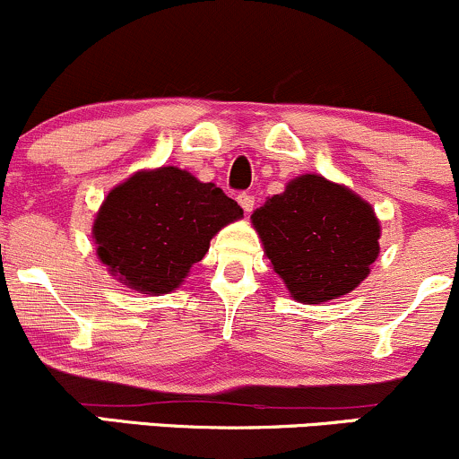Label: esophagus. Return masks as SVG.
<instances>
[{"mask_svg":"<svg viewBox=\"0 0 459 459\" xmlns=\"http://www.w3.org/2000/svg\"><path fill=\"white\" fill-rule=\"evenodd\" d=\"M237 203L241 204V209H244L246 213H250L252 209H255V196H252V194H247V192H241L239 196H237Z\"/></svg>","mask_w":459,"mask_h":459,"instance_id":"esophagus-1","label":"esophagus"}]
</instances>
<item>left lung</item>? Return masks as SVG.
<instances>
[{"instance_id":"left-lung-1","label":"left lung","mask_w":459,"mask_h":459,"mask_svg":"<svg viewBox=\"0 0 459 459\" xmlns=\"http://www.w3.org/2000/svg\"><path fill=\"white\" fill-rule=\"evenodd\" d=\"M273 272L298 302L354 291L380 255V222L367 200L319 175L287 183L252 213Z\"/></svg>"}]
</instances>
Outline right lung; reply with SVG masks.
<instances>
[{
	"label": "right lung",
	"instance_id": "obj_1",
	"mask_svg": "<svg viewBox=\"0 0 459 459\" xmlns=\"http://www.w3.org/2000/svg\"><path fill=\"white\" fill-rule=\"evenodd\" d=\"M244 212L213 183L175 166L142 170L116 186L92 226L112 276L142 293H168L207 255L209 241Z\"/></svg>",
	"mask_w": 459,
	"mask_h": 459
}]
</instances>
